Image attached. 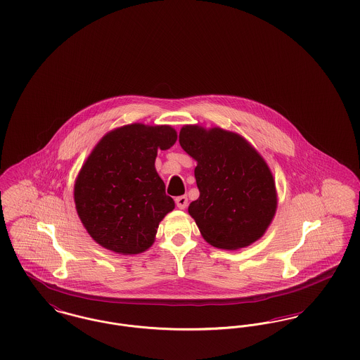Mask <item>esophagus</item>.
I'll use <instances>...</instances> for the list:
<instances>
[{
  "mask_svg": "<svg viewBox=\"0 0 360 360\" xmlns=\"http://www.w3.org/2000/svg\"><path fill=\"white\" fill-rule=\"evenodd\" d=\"M175 204L179 209H185L188 206V197L186 195H179L175 198Z\"/></svg>",
  "mask_w": 360,
  "mask_h": 360,
  "instance_id": "esophagus-1",
  "label": "esophagus"
}]
</instances>
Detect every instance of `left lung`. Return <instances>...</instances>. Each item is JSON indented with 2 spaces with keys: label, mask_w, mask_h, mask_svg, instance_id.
I'll use <instances>...</instances> for the list:
<instances>
[{
  "label": "left lung",
  "mask_w": 360,
  "mask_h": 360,
  "mask_svg": "<svg viewBox=\"0 0 360 360\" xmlns=\"http://www.w3.org/2000/svg\"><path fill=\"white\" fill-rule=\"evenodd\" d=\"M179 144L197 160L200 197L188 206L204 239L214 247L238 250L263 236L276 209L273 174L243 137L198 125H185Z\"/></svg>",
  "instance_id": "obj_1"
}]
</instances>
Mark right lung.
<instances>
[{
    "instance_id": "right-lung-1",
    "label": "right lung",
    "mask_w": 360,
    "mask_h": 360,
    "mask_svg": "<svg viewBox=\"0 0 360 360\" xmlns=\"http://www.w3.org/2000/svg\"><path fill=\"white\" fill-rule=\"evenodd\" d=\"M175 141L169 125L131 124L96 146L77 178L74 200L98 244L119 254H139L153 245L158 225L175 206L155 170V158Z\"/></svg>"
}]
</instances>
